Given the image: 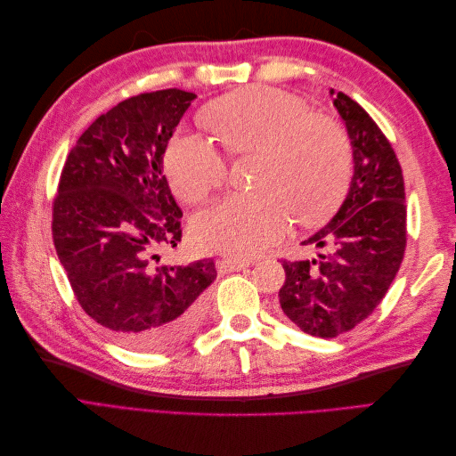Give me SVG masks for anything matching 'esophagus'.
<instances>
[{"instance_id":"obj_1","label":"esophagus","mask_w":456,"mask_h":456,"mask_svg":"<svg viewBox=\"0 0 456 456\" xmlns=\"http://www.w3.org/2000/svg\"><path fill=\"white\" fill-rule=\"evenodd\" d=\"M218 268L220 272H238V270L249 268V262L241 258H233V256H224L218 260Z\"/></svg>"}]
</instances>
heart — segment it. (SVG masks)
<instances>
[{
	"instance_id": "heart-1",
	"label": "heart",
	"mask_w": 456,
	"mask_h": 456,
	"mask_svg": "<svg viewBox=\"0 0 456 456\" xmlns=\"http://www.w3.org/2000/svg\"><path fill=\"white\" fill-rule=\"evenodd\" d=\"M207 121L232 156H258V194H233L191 218V241L203 251L253 256L283 238L293 211L314 224L338 205L348 186L352 150L338 123L312 116L298 96L247 87L216 101ZM175 194L201 201L226 178L220 151L196 133H176L165 150Z\"/></svg>"
}]
</instances>
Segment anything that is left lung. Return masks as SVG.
<instances>
[{
	"label": "left lung",
	"instance_id": "1",
	"mask_svg": "<svg viewBox=\"0 0 456 456\" xmlns=\"http://www.w3.org/2000/svg\"><path fill=\"white\" fill-rule=\"evenodd\" d=\"M346 127L354 175L348 194L329 223L302 245L322 253L283 260L280 306L312 337L333 338L372 314L388 291L405 253V188L388 139L348 94L330 89Z\"/></svg>",
	"mask_w": 456,
	"mask_h": 456
}]
</instances>
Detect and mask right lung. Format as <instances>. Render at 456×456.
I'll return each instance as SVG.
<instances>
[{
	"label": "right lung",
	"instance_id": "add662e5",
	"mask_svg": "<svg viewBox=\"0 0 456 456\" xmlns=\"http://www.w3.org/2000/svg\"><path fill=\"white\" fill-rule=\"evenodd\" d=\"M198 94L144 93L96 118L68 154L53 203V240L87 315L131 350L183 342L205 312L215 262L156 266L183 238L163 154ZM159 260V258H158Z\"/></svg>",
	"mask_w": 456,
	"mask_h": 456
}]
</instances>
